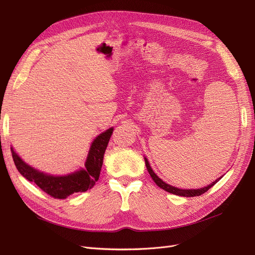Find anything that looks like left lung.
I'll use <instances>...</instances> for the list:
<instances>
[{
  "label": "left lung",
  "instance_id": "8db88e82",
  "mask_svg": "<svg viewBox=\"0 0 255 255\" xmlns=\"http://www.w3.org/2000/svg\"><path fill=\"white\" fill-rule=\"evenodd\" d=\"M145 164H146L147 170H148L150 176L152 177V180L154 181V183H155L159 188H162V189H164L165 191H167V192H169V193H172V194H175V195H180V196H187V197H188V196H199V195H201V194H203V193L208 191L212 186H214L216 183H218V182L221 180V177H220V178H218V180H215L213 183H211L209 186L201 188V189H178V188H176V187L170 186V185L166 184L165 182H163V181L161 180V178H159V177L153 172V170L151 169V167H150V165H149V163H148V161H147V158H145Z\"/></svg>",
  "mask_w": 255,
  "mask_h": 255
}]
</instances>
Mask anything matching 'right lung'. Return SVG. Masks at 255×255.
Wrapping results in <instances>:
<instances>
[{"mask_svg": "<svg viewBox=\"0 0 255 255\" xmlns=\"http://www.w3.org/2000/svg\"><path fill=\"white\" fill-rule=\"evenodd\" d=\"M112 128L100 134L90 147L85 169L65 176L47 175L25 164L11 148L16 169L29 182H34L41 189L53 199H66L75 192H85L96 185L103 165V158L108 146Z\"/></svg>", "mask_w": 255, "mask_h": 255, "instance_id": "obj_1", "label": "right lung"}]
</instances>
